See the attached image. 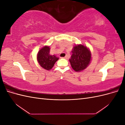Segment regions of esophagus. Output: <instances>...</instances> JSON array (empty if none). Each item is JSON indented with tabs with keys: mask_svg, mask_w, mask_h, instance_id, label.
<instances>
[{
	"mask_svg": "<svg viewBox=\"0 0 125 125\" xmlns=\"http://www.w3.org/2000/svg\"><path fill=\"white\" fill-rule=\"evenodd\" d=\"M61 58H64V59H67V56H65V57H60Z\"/></svg>",
	"mask_w": 125,
	"mask_h": 125,
	"instance_id": "esophagus-1",
	"label": "esophagus"
}]
</instances>
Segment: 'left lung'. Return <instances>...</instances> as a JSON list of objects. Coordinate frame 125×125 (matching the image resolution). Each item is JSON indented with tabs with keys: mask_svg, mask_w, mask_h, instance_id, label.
Here are the masks:
<instances>
[{
	"mask_svg": "<svg viewBox=\"0 0 125 125\" xmlns=\"http://www.w3.org/2000/svg\"><path fill=\"white\" fill-rule=\"evenodd\" d=\"M72 54L69 62L74 71H81L89 65L91 54L86 46L83 45H75L72 51Z\"/></svg>",
	"mask_w": 125,
	"mask_h": 125,
	"instance_id": "8db88e82",
	"label": "left lung"
}]
</instances>
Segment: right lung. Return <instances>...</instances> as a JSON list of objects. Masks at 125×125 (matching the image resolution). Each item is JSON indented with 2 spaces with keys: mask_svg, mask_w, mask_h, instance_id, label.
Instances as JSON below:
<instances>
[{
  "mask_svg": "<svg viewBox=\"0 0 125 125\" xmlns=\"http://www.w3.org/2000/svg\"><path fill=\"white\" fill-rule=\"evenodd\" d=\"M50 47L45 46L39 52L37 57L40 66L47 70L51 69L59 59L55 55H50Z\"/></svg>",
  "mask_w": 125,
  "mask_h": 125,
  "instance_id": "1",
  "label": "right lung"
}]
</instances>
